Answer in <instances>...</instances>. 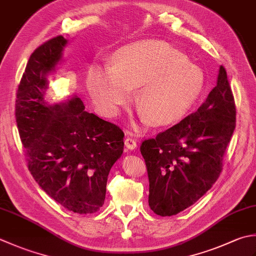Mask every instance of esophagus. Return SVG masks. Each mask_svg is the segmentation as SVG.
Returning <instances> with one entry per match:
<instances>
[{"mask_svg":"<svg viewBox=\"0 0 256 256\" xmlns=\"http://www.w3.org/2000/svg\"><path fill=\"white\" fill-rule=\"evenodd\" d=\"M124 144H125V146H126V148L128 150H135L136 148V141H135V140L133 138H126L124 140Z\"/></svg>","mask_w":256,"mask_h":256,"instance_id":"34e87169","label":"esophagus"}]
</instances>
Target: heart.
<instances>
[{"mask_svg": "<svg viewBox=\"0 0 256 256\" xmlns=\"http://www.w3.org/2000/svg\"><path fill=\"white\" fill-rule=\"evenodd\" d=\"M112 68L95 66L86 86L93 102L108 116L135 101L151 125L175 122L188 112L203 91L201 70L165 42L142 41L125 45L114 53Z\"/></svg>", "mask_w": 256, "mask_h": 256, "instance_id": "obj_1", "label": "heart"}]
</instances>
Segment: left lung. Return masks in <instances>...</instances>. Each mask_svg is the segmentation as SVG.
<instances>
[{
    "instance_id": "obj_1",
    "label": "left lung",
    "mask_w": 256,
    "mask_h": 256,
    "mask_svg": "<svg viewBox=\"0 0 256 256\" xmlns=\"http://www.w3.org/2000/svg\"><path fill=\"white\" fill-rule=\"evenodd\" d=\"M235 121L233 93L221 65L216 86L196 112L141 144L150 182L148 205L155 214L182 212L212 188L222 172Z\"/></svg>"
}]
</instances>
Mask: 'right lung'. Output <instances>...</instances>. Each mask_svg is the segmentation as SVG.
I'll return each instance as SVG.
<instances>
[{"mask_svg": "<svg viewBox=\"0 0 256 256\" xmlns=\"http://www.w3.org/2000/svg\"><path fill=\"white\" fill-rule=\"evenodd\" d=\"M68 40H48L30 56L18 88L15 118L28 171L48 196L68 211L92 214L103 206L110 170L121 158L124 133L85 111L81 98L50 105L48 74L62 61Z\"/></svg>", "mask_w": 256, "mask_h": 256, "instance_id": "1", "label": "right lung"}]
</instances>
